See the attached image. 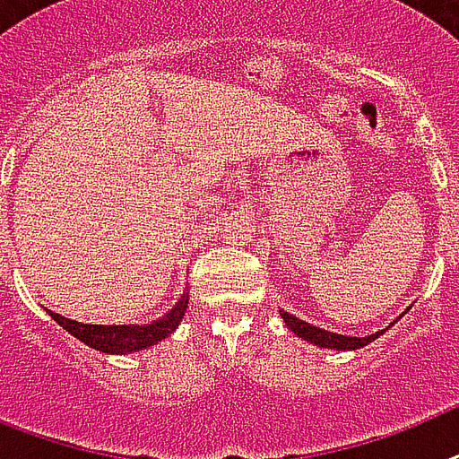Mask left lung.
<instances>
[{
    "label": "left lung",
    "instance_id": "1",
    "mask_svg": "<svg viewBox=\"0 0 459 459\" xmlns=\"http://www.w3.org/2000/svg\"><path fill=\"white\" fill-rule=\"evenodd\" d=\"M280 316H282V321H285L287 328L292 330L297 337H301V340H307V342L316 344V347H321V350H337V351L361 350V347H366L368 342H374L376 337L383 335V333H385V330H388L390 325L395 323L393 321L388 328L378 330V333H374V335L350 337V335H337V333H330V330L316 328L314 323L301 321V318H297V316L290 314V311H282V308H280Z\"/></svg>",
    "mask_w": 459,
    "mask_h": 459
}]
</instances>
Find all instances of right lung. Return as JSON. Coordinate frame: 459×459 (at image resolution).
<instances>
[{
    "instance_id": "add662e5",
    "label": "right lung",
    "mask_w": 459,
    "mask_h": 459,
    "mask_svg": "<svg viewBox=\"0 0 459 459\" xmlns=\"http://www.w3.org/2000/svg\"><path fill=\"white\" fill-rule=\"evenodd\" d=\"M189 308V287L184 290L177 304H174L165 316H160L158 321L143 323V325H91V323H78L71 318L49 311L48 314L62 325L66 333L81 340L88 347H93L105 354H131V351L148 350L152 344L162 342L165 337H169L174 330L179 328L181 318Z\"/></svg>"
}]
</instances>
